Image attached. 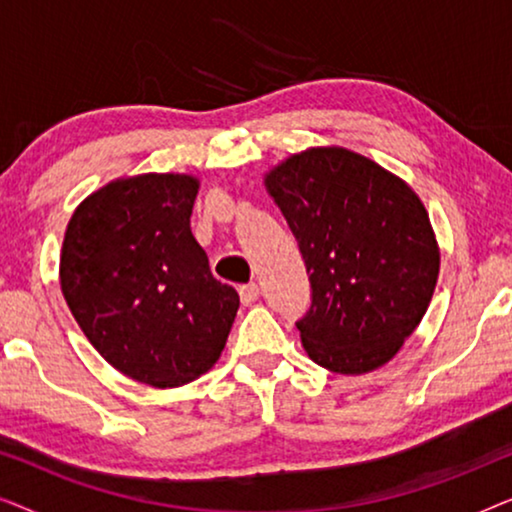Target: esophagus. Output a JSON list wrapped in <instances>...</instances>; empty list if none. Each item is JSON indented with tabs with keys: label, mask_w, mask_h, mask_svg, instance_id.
<instances>
[{
	"label": "esophagus",
	"mask_w": 512,
	"mask_h": 512,
	"mask_svg": "<svg viewBox=\"0 0 512 512\" xmlns=\"http://www.w3.org/2000/svg\"><path fill=\"white\" fill-rule=\"evenodd\" d=\"M258 293H261V289H258V284H254V282L240 286V300H242V305L256 303Z\"/></svg>",
	"instance_id": "34e87169"
}]
</instances>
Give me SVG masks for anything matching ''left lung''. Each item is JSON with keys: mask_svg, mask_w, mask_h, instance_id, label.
Instances as JSON below:
<instances>
[{"mask_svg": "<svg viewBox=\"0 0 512 512\" xmlns=\"http://www.w3.org/2000/svg\"><path fill=\"white\" fill-rule=\"evenodd\" d=\"M265 188L298 240L312 305L296 321L307 356L340 375L384 366L426 314L440 251L417 193L342 146L293 153Z\"/></svg>", "mask_w": 512, "mask_h": 512, "instance_id": "left-lung-1", "label": "left lung"}]
</instances>
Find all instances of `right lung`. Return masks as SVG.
<instances>
[{"instance_id":"add662e5","label":"right lung","mask_w":512,"mask_h":512,"mask_svg":"<svg viewBox=\"0 0 512 512\" xmlns=\"http://www.w3.org/2000/svg\"><path fill=\"white\" fill-rule=\"evenodd\" d=\"M198 188L172 172L109 181L74 209L60 251L62 296L90 345L156 389L207 373L240 307L191 233Z\"/></svg>"}]
</instances>
